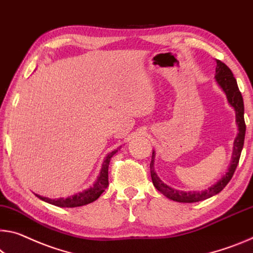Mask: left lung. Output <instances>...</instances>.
I'll return each instance as SVG.
<instances>
[{
  "instance_id": "1",
  "label": "left lung",
  "mask_w": 253,
  "mask_h": 253,
  "mask_svg": "<svg viewBox=\"0 0 253 253\" xmlns=\"http://www.w3.org/2000/svg\"><path fill=\"white\" fill-rule=\"evenodd\" d=\"M216 61V71H215V81L217 85L222 89V91L225 93L228 105L233 108L235 111V123L238 125L239 133L236 135L233 143V152H232L231 163L228 166L225 174L222 175L217 181L214 184H211L202 191H183L174 189L167 183H164L161 179L158 177L156 172L154 170V159H155V151L152 153V160L150 164L151 169V177L152 181H153L154 187L158 189L161 194L166 196L167 198L178 203H196L200 202V200H205L207 198L213 197V196L219 194L226 184L230 182L234 174V171L238 167L240 156H241V152L243 148L244 143V136H246V123H244V105H243V98L241 92H240L238 87V83L233 76L232 71L228 69L225 64L222 63L218 59Z\"/></svg>"
}]
</instances>
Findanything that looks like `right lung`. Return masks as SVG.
<instances>
[{"label":"right lung","instance_id":"1","mask_svg":"<svg viewBox=\"0 0 253 253\" xmlns=\"http://www.w3.org/2000/svg\"><path fill=\"white\" fill-rule=\"evenodd\" d=\"M119 146L117 150H114L109 152L106 155V158L103 159L101 170H100V173L95 179L92 186H90L86 189L82 191L76 192L74 195H71L69 197H59V198H48L43 197V196H40L38 194H35L39 199H42V202L50 204V205L57 206V207H64V208H73V207H80L87 205V204L93 203L94 200H97L103 191H105L106 188L108 187V169H109V163L112 156H114L117 152L120 150Z\"/></svg>","mask_w":253,"mask_h":253}]
</instances>
